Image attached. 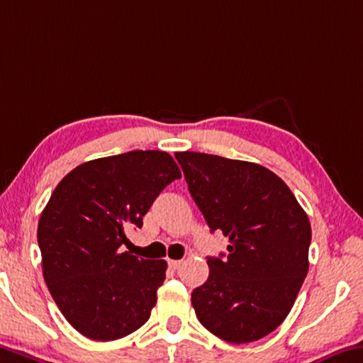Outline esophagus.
I'll return each instance as SVG.
<instances>
[{
  "label": "esophagus",
  "instance_id": "obj_1",
  "mask_svg": "<svg viewBox=\"0 0 363 363\" xmlns=\"http://www.w3.org/2000/svg\"><path fill=\"white\" fill-rule=\"evenodd\" d=\"M181 263H182V260H168V264H169V268H172V269H177L181 267Z\"/></svg>",
  "mask_w": 363,
  "mask_h": 363
}]
</instances>
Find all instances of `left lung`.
<instances>
[{
  "label": "left lung",
  "mask_w": 363,
  "mask_h": 363,
  "mask_svg": "<svg viewBox=\"0 0 363 363\" xmlns=\"http://www.w3.org/2000/svg\"><path fill=\"white\" fill-rule=\"evenodd\" d=\"M174 157L208 228L229 238L226 257H208V279L192 292L197 318L223 341H258L283 323L307 276V213L264 166L197 152Z\"/></svg>",
  "instance_id": "1"
}]
</instances>
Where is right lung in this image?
<instances>
[{
    "instance_id": "obj_1",
    "label": "right lung",
    "mask_w": 363,
    "mask_h": 363,
    "mask_svg": "<svg viewBox=\"0 0 363 363\" xmlns=\"http://www.w3.org/2000/svg\"><path fill=\"white\" fill-rule=\"evenodd\" d=\"M181 171L169 153L134 150L79 164L51 194L38 221L43 278L65 318L85 337L114 341L150 318L164 260L121 247Z\"/></svg>"
}]
</instances>
